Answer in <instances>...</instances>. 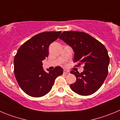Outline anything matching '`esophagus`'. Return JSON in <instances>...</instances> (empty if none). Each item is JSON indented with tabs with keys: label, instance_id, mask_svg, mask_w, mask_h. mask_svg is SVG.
Returning a JSON list of instances; mask_svg holds the SVG:
<instances>
[{
	"label": "esophagus",
	"instance_id": "obj_1",
	"mask_svg": "<svg viewBox=\"0 0 120 120\" xmlns=\"http://www.w3.org/2000/svg\"><path fill=\"white\" fill-rule=\"evenodd\" d=\"M63 73L64 74H69L70 73V71L69 70H63Z\"/></svg>",
	"mask_w": 120,
	"mask_h": 120
}]
</instances>
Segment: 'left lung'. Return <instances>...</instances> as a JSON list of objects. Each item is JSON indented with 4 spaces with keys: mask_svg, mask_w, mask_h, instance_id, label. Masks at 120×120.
<instances>
[{
    "mask_svg": "<svg viewBox=\"0 0 120 120\" xmlns=\"http://www.w3.org/2000/svg\"><path fill=\"white\" fill-rule=\"evenodd\" d=\"M59 38L71 47L75 51L73 62L77 67L83 66V71L71 70L76 81L70 85L73 92L80 95H89L97 92L108 73L109 57L105 47L86 32L64 31Z\"/></svg>",
    "mask_w": 120,
    "mask_h": 120,
    "instance_id": "8db88e82",
    "label": "left lung"
}]
</instances>
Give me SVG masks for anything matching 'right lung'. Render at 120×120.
Wrapping results in <instances>:
<instances>
[{"instance_id": "obj_1", "label": "right lung", "mask_w": 120, "mask_h": 120, "mask_svg": "<svg viewBox=\"0 0 120 120\" xmlns=\"http://www.w3.org/2000/svg\"><path fill=\"white\" fill-rule=\"evenodd\" d=\"M61 31L38 34L19 48L14 58V74L22 90L32 97H41L51 90L57 77L63 73L60 67L46 72L42 61L49 56V47Z\"/></svg>"}]
</instances>
